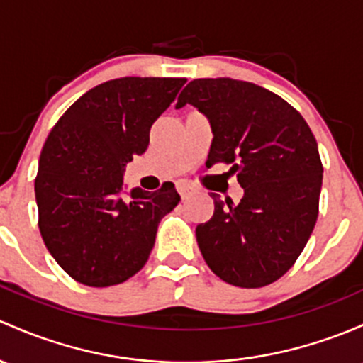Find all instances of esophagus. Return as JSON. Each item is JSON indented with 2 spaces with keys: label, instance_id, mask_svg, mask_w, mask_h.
I'll return each mask as SVG.
<instances>
[{
  "label": "esophagus",
  "instance_id": "obj_1",
  "mask_svg": "<svg viewBox=\"0 0 363 363\" xmlns=\"http://www.w3.org/2000/svg\"><path fill=\"white\" fill-rule=\"evenodd\" d=\"M177 191H179V194H181L182 198H186V196H188V194L193 193V188L188 184V182H179V184H177Z\"/></svg>",
  "mask_w": 363,
  "mask_h": 363
}]
</instances>
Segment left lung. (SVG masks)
<instances>
[{
  "label": "left lung",
  "instance_id": "left-lung-1",
  "mask_svg": "<svg viewBox=\"0 0 363 363\" xmlns=\"http://www.w3.org/2000/svg\"><path fill=\"white\" fill-rule=\"evenodd\" d=\"M207 116V165L230 163L243 188L238 205L212 193V219L196 242L220 280L243 289L273 284L292 268L310 240L322 189L318 144L304 118L273 91L233 78L193 79L175 108Z\"/></svg>",
  "mask_w": 363,
  "mask_h": 363
}]
</instances>
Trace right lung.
Returning <instances> with one entry per match:
<instances>
[{
    "label": "right lung",
    "mask_w": 363,
    "mask_h": 363,
    "mask_svg": "<svg viewBox=\"0 0 363 363\" xmlns=\"http://www.w3.org/2000/svg\"><path fill=\"white\" fill-rule=\"evenodd\" d=\"M186 78L109 79L60 116L34 181L40 231L57 264L89 287L133 277L150 257L158 224L181 201L174 184L125 200V167L150 144L151 125Z\"/></svg>",
    "instance_id": "right-lung-1"
}]
</instances>
